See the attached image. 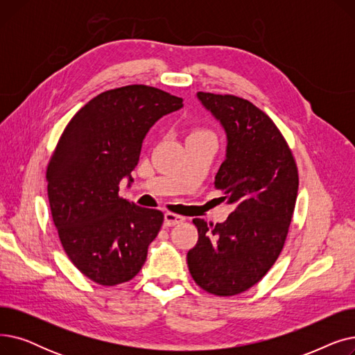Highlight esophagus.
<instances>
[{"label":"esophagus","instance_id":"obj_1","mask_svg":"<svg viewBox=\"0 0 355 355\" xmlns=\"http://www.w3.org/2000/svg\"><path fill=\"white\" fill-rule=\"evenodd\" d=\"M184 220V217L178 216V214H174V213H165L164 214V225L165 226H175L178 225V223H181Z\"/></svg>","mask_w":355,"mask_h":355}]
</instances>
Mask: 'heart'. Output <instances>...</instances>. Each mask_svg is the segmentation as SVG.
<instances>
[{
  "instance_id": "obj_1",
  "label": "heart",
  "mask_w": 355,
  "mask_h": 355,
  "mask_svg": "<svg viewBox=\"0 0 355 355\" xmlns=\"http://www.w3.org/2000/svg\"><path fill=\"white\" fill-rule=\"evenodd\" d=\"M194 135H210V134H207V132H196Z\"/></svg>"
}]
</instances>
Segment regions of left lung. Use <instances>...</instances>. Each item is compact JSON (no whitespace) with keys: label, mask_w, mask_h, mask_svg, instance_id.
Returning a JSON list of instances; mask_svg holds the SVG:
<instances>
[{"label":"left lung","mask_w":355,"mask_h":355,"mask_svg":"<svg viewBox=\"0 0 355 355\" xmlns=\"http://www.w3.org/2000/svg\"><path fill=\"white\" fill-rule=\"evenodd\" d=\"M197 99L225 129V161L214 187L233 211L225 223L194 218L197 245L187 253L196 284L232 296L262 279L282 252L297 196V170L282 134L246 99L198 92Z\"/></svg>","instance_id":"1"}]
</instances>
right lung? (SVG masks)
I'll return each instance as SVG.
<instances>
[{"instance_id": "obj_1", "label": "right lung", "mask_w": 355, "mask_h": 355, "mask_svg": "<svg viewBox=\"0 0 355 355\" xmlns=\"http://www.w3.org/2000/svg\"><path fill=\"white\" fill-rule=\"evenodd\" d=\"M182 99L144 85L101 93L71 118L47 166V191L62 246L90 281L128 282L144 266L164 214L118 196L134 178L142 142Z\"/></svg>"}]
</instances>
